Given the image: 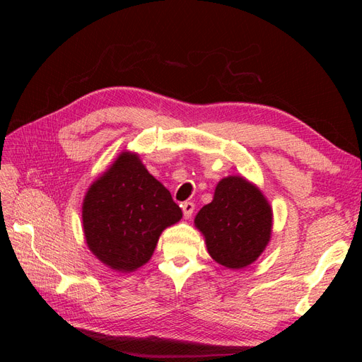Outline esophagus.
<instances>
[{
    "instance_id": "34e87169",
    "label": "esophagus",
    "mask_w": 362,
    "mask_h": 362,
    "mask_svg": "<svg viewBox=\"0 0 362 362\" xmlns=\"http://www.w3.org/2000/svg\"><path fill=\"white\" fill-rule=\"evenodd\" d=\"M182 213H184V217L185 218H190L193 211H194V204L193 202H184L182 205Z\"/></svg>"
}]
</instances>
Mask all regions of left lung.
<instances>
[{"mask_svg":"<svg viewBox=\"0 0 362 362\" xmlns=\"http://www.w3.org/2000/svg\"><path fill=\"white\" fill-rule=\"evenodd\" d=\"M210 257L226 269H245L266 250L273 226L267 198L242 175L217 182L213 201L194 217Z\"/></svg>","mask_w":362,"mask_h":362,"instance_id":"1","label":"left lung"}]
</instances>
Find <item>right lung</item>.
<instances>
[{
    "instance_id": "right-lung-1",
    "label": "right lung",
    "mask_w": 362,
    "mask_h": 362,
    "mask_svg": "<svg viewBox=\"0 0 362 362\" xmlns=\"http://www.w3.org/2000/svg\"><path fill=\"white\" fill-rule=\"evenodd\" d=\"M81 217L92 254L108 269L129 273L146 264L161 233L178 223L182 211L139 154L124 151L89 185Z\"/></svg>"
}]
</instances>
